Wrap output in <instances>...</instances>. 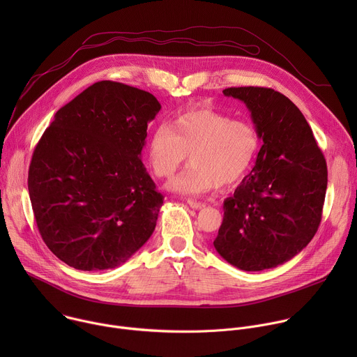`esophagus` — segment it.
Masks as SVG:
<instances>
[{
	"label": "esophagus",
	"mask_w": 357,
	"mask_h": 357,
	"mask_svg": "<svg viewBox=\"0 0 357 357\" xmlns=\"http://www.w3.org/2000/svg\"><path fill=\"white\" fill-rule=\"evenodd\" d=\"M188 205H189L192 209H202V208H205V206H206L205 203L197 202V200H193V199H188Z\"/></svg>",
	"instance_id": "1"
}]
</instances>
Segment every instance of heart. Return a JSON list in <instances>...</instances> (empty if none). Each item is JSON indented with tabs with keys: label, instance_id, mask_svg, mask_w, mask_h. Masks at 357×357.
Segmentation results:
<instances>
[{
	"label": "heart",
	"instance_id": "heart-1",
	"mask_svg": "<svg viewBox=\"0 0 357 357\" xmlns=\"http://www.w3.org/2000/svg\"><path fill=\"white\" fill-rule=\"evenodd\" d=\"M259 144L257 130L250 123L216 110H195L178 116L171 128L161 124L151 132L146 160L158 178H169L189 157L192 165L167 188L197 196L216 185L238 182L256 158Z\"/></svg>",
	"mask_w": 357,
	"mask_h": 357
}]
</instances>
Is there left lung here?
Returning a JSON list of instances; mask_svg holds the SVG:
<instances>
[{"label": "left lung", "instance_id": "left-lung-1", "mask_svg": "<svg viewBox=\"0 0 357 357\" xmlns=\"http://www.w3.org/2000/svg\"><path fill=\"white\" fill-rule=\"evenodd\" d=\"M263 139L256 165L223 202L213 245L231 266L261 271L287 263L308 245L321 219L328 168L312 130L292 101L267 87H229Z\"/></svg>", "mask_w": 357, "mask_h": 357}]
</instances>
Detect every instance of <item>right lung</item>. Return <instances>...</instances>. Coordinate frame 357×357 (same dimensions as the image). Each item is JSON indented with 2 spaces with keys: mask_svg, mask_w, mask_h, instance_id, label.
I'll return each mask as SVG.
<instances>
[{
  "mask_svg": "<svg viewBox=\"0 0 357 357\" xmlns=\"http://www.w3.org/2000/svg\"><path fill=\"white\" fill-rule=\"evenodd\" d=\"M160 110L151 93L103 80L62 107L45 130L28 190L45 244L68 266L116 268L154 233L164 196L141 152Z\"/></svg>",
  "mask_w": 357,
  "mask_h": 357,
  "instance_id": "right-lung-1",
  "label": "right lung"
}]
</instances>
